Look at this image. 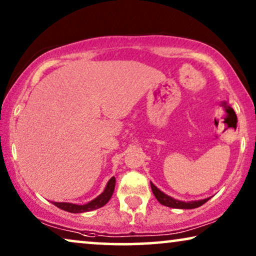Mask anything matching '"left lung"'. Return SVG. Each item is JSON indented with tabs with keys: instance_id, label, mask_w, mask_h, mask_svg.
Masks as SVG:
<instances>
[{
	"instance_id": "1",
	"label": "left lung",
	"mask_w": 256,
	"mask_h": 256,
	"mask_svg": "<svg viewBox=\"0 0 256 256\" xmlns=\"http://www.w3.org/2000/svg\"><path fill=\"white\" fill-rule=\"evenodd\" d=\"M150 185H152V194L155 196L157 200H158L160 204L164 205V206H168V208H199V206H202V204H205L206 202L210 198L208 199H202V200H197V202H180V200H176V199L171 198L170 196H168L166 194H163L162 191H160L158 188H157L155 185H154L152 182H150Z\"/></svg>"
}]
</instances>
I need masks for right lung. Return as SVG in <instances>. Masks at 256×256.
<instances>
[{
    "label": "right lung",
    "mask_w": 256,
    "mask_h": 256,
    "mask_svg": "<svg viewBox=\"0 0 256 256\" xmlns=\"http://www.w3.org/2000/svg\"><path fill=\"white\" fill-rule=\"evenodd\" d=\"M115 188V177H112L110 182L107 183V186L104 188V191L101 194L99 197L93 199L92 202H87L85 205H76L71 204V202H52V204L57 206V208L64 210V211L71 212V213H82V212H88L93 211V210L102 208L104 205H106L108 200L112 198Z\"/></svg>",
    "instance_id": "obj_1"
}]
</instances>
